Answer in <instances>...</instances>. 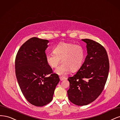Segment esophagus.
I'll return each mask as SVG.
<instances>
[{"instance_id":"obj_1","label":"esophagus","mask_w":120,"mask_h":120,"mask_svg":"<svg viewBox=\"0 0 120 120\" xmlns=\"http://www.w3.org/2000/svg\"><path fill=\"white\" fill-rule=\"evenodd\" d=\"M59 78L60 81H63L66 79L65 77H59Z\"/></svg>"}]
</instances>
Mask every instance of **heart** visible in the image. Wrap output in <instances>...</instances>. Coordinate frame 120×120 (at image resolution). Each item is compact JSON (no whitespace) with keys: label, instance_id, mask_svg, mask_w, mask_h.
Wrapping results in <instances>:
<instances>
[{"label":"heart","instance_id":"obj_1","mask_svg":"<svg viewBox=\"0 0 120 120\" xmlns=\"http://www.w3.org/2000/svg\"><path fill=\"white\" fill-rule=\"evenodd\" d=\"M45 58L48 65L53 68L58 66L61 59L62 64L55 72L64 76L71 70L76 72L79 70L84 61L85 51L81 46L62 42L54 48L53 52L47 54Z\"/></svg>","mask_w":120,"mask_h":120}]
</instances>
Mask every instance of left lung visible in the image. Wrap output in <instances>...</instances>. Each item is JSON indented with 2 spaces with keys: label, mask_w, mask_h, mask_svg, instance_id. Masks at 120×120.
I'll return each mask as SVG.
<instances>
[{
  "label": "left lung",
  "mask_w": 120,
  "mask_h": 120,
  "mask_svg": "<svg viewBox=\"0 0 120 120\" xmlns=\"http://www.w3.org/2000/svg\"><path fill=\"white\" fill-rule=\"evenodd\" d=\"M86 43L87 55L82 66L73 77H69V100L77 106L92 103L101 94L109 71L107 52L98 42L82 39Z\"/></svg>",
  "instance_id": "8db88e82"
}]
</instances>
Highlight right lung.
<instances>
[{"instance_id": "1", "label": "right lung", "mask_w": 120, "mask_h": 120, "mask_svg": "<svg viewBox=\"0 0 120 120\" xmlns=\"http://www.w3.org/2000/svg\"><path fill=\"white\" fill-rule=\"evenodd\" d=\"M48 43V40L30 38L21 46L15 59V74L22 94L28 102L37 107L52 101L60 81L46 60Z\"/></svg>"}]
</instances>
